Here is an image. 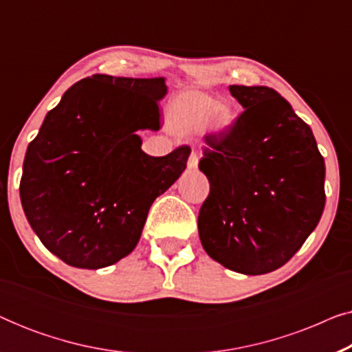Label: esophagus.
Segmentation results:
<instances>
[{
	"instance_id": "esophagus-1",
	"label": "esophagus",
	"mask_w": 352,
	"mask_h": 352,
	"mask_svg": "<svg viewBox=\"0 0 352 352\" xmlns=\"http://www.w3.org/2000/svg\"><path fill=\"white\" fill-rule=\"evenodd\" d=\"M197 166H199V153L192 151L189 155V162H187V168H189V170H197Z\"/></svg>"
}]
</instances>
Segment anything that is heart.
Returning a JSON list of instances; mask_svg holds the SVG:
<instances>
[{
    "mask_svg": "<svg viewBox=\"0 0 352 352\" xmlns=\"http://www.w3.org/2000/svg\"><path fill=\"white\" fill-rule=\"evenodd\" d=\"M168 124L179 134L199 133L208 128L226 131L235 122L234 110L201 91H184L168 105Z\"/></svg>",
    "mask_w": 352,
    "mask_h": 352,
    "instance_id": "1",
    "label": "heart"
}]
</instances>
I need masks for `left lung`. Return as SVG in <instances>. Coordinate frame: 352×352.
<instances>
[{
  "instance_id": "1",
  "label": "left lung",
  "mask_w": 352,
  "mask_h": 352,
  "mask_svg": "<svg viewBox=\"0 0 352 352\" xmlns=\"http://www.w3.org/2000/svg\"><path fill=\"white\" fill-rule=\"evenodd\" d=\"M245 109L205 134L199 162L210 194L199 213L205 252L230 271L259 276L290 261L325 206V162L309 124L267 86H229Z\"/></svg>"
}]
</instances>
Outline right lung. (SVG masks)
<instances>
[{
  "mask_svg": "<svg viewBox=\"0 0 352 352\" xmlns=\"http://www.w3.org/2000/svg\"><path fill=\"white\" fill-rule=\"evenodd\" d=\"M165 78L96 74L65 91L28 144L21 201L41 243L74 267L100 269L134 250L153 200L186 170L190 148L142 152L160 129Z\"/></svg>",
  "mask_w": 352,
  "mask_h": 352,
  "instance_id": "obj_1",
  "label": "right lung"
}]
</instances>
